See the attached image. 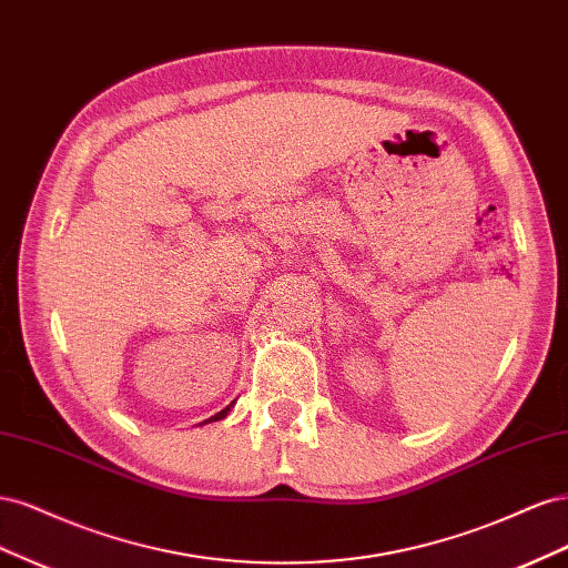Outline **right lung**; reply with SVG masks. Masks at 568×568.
Segmentation results:
<instances>
[{
  "label": "right lung",
  "instance_id": "right-lung-1",
  "mask_svg": "<svg viewBox=\"0 0 568 568\" xmlns=\"http://www.w3.org/2000/svg\"><path fill=\"white\" fill-rule=\"evenodd\" d=\"M232 405H234V403H232ZM232 405H227L225 409H222V412H217V415H215V417H211V419H205V422H217V419H222V417H227V412H230V407H232Z\"/></svg>",
  "mask_w": 568,
  "mask_h": 568
}]
</instances>
